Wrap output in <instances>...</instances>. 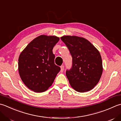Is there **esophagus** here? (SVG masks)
Masks as SVG:
<instances>
[{"mask_svg":"<svg viewBox=\"0 0 121 121\" xmlns=\"http://www.w3.org/2000/svg\"><path fill=\"white\" fill-rule=\"evenodd\" d=\"M60 68H61V70H60L61 72H63V70H64V66L63 65H61V67H60Z\"/></svg>","mask_w":121,"mask_h":121,"instance_id":"34e87169","label":"esophagus"}]
</instances>
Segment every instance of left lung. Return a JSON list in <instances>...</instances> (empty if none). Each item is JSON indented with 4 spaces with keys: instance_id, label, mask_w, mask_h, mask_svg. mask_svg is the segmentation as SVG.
Returning <instances> with one entry per match:
<instances>
[{
    "instance_id": "8db88e82",
    "label": "left lung",
    "mask_w": 121,
    "mask_h": 121,
    "mask_svg": "<svg viewBox=\"0 0 121 121\" xmlns=\"http://www.w3.org/2000/svg\"><path fill=\"white\" fill-rule=\"evenodd\" d=\"M61 39L69 50L72 67L66 75L73 89L85 92L98 83L103 72L101 54L87 39L75 35H64Z\"/></svg>"
}]
</instances>
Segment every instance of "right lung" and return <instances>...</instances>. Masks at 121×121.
Masks as SVG:
<instances>
[{"mask_svg":"<svg viewBox=\"0 0 121 121\" xmlns=\"http://www.w3.org/2000/svg\"><path fill=\"white\" fill-rule=\"evenodd\" d=\"M60 38L41 35L28 44L18 59L19 75L26 86L35 92H43L52 86L60 68L54 64L53 47Z\"/></svg>","mask_w":121,"mask_h":121,"instance_id":"obj_1","label":"right lung"}]
</instances>
